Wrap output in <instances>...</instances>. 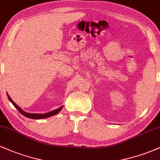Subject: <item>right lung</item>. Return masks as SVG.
Here are the masks:
<instances>
[{"label": "right lung", "mask_w": 160, "mask_h": 160, "mask_svg": "<svg viewBox=\"0 0 160 160\" xmlns=\"http://www.w3.org/2000/svg\"><path fill=\"white\" fill-rule=\"evenodd\" d=\"M7 96H8V98L9 100L10 101V102L12 103V104L14 105V107H15L16 109L19 111L20 113H22V114L25 116V117H28V118H31V119H34V120H40V119H45V118H47V117H52L53 115H56L57 113H58V112H60L62 111V108H63V106H62V107L58 108V109L56 110H53V111H50V112H48V113H27V112L24 111L21 108L19 107V106L16 104L15 102H13V101L11 99V98L10 96H9L8 94H7Z\"/></svg>", "instance_id": "right-lung-1"}]
</instances>
